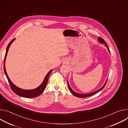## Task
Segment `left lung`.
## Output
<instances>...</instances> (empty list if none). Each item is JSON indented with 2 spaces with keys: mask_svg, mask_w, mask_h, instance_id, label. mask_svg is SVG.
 Wrapping results in <instances>:
<instances>
[{
  "mask_svg": "<svg viewBox=\"0 0 128 128\" xmlns=\"http://www.w3.org/2000/svg\"><path fill=\"white\" fill-rule=\"evenodd\" d=\"M98 42H101V43H103V44H105V46L107 47V49H108V51L109 52V53H110V50H109V48H108V46H107V42L102 38H101V37H98ZM107 80H106V82L105 83V84H104V86L100 88V89H99L98 90H96V92H92V93H90V94H78V93H77V92H75L72 88H71L70 87V85H69V84H68V88H69V90H70V92H71L73 95H74L75 96H77V97H78V98H86V97H88V96H92V95H94V94H96V93H98V92H99L100 91H101L102 90H103V88H104L105 87V86H106V83H107Z\"/></svg>",
  "mask_w": 128,
  "mask_h": 128,
  "instance_id": "left-lung-1",
  "label": "left lung"
}]
</instances>
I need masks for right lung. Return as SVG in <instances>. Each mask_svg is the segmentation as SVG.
<instances>
[{"label": "right lung", "instance_id": "right-lung-1", "mask_svg": "<svg viewBox=\"0 0 128 128\" xmlns=\"http://www.w3.org/2000/svg\"><path fill=\"white\" fill-rule=\"evenodd\" d=\"M15 40V38L12 39L10 42V43L8 44L7 48H6V55H5V57H4V73L6 76V78L8 80V83L10 85V88L12 89V90L15 92L16 94L20 96H22V97H24V98H34V97H36L38 96H40L41 94H42V92H44V90H45L47 83L48 82V79H49V75L51 73V72L53 70H50V71L48 72V73L46 75L44 80L42 83V84L40 85V86L38 87L37 88H35V89H33V90H23V89H21L20 88H19L18 87L16 86L15 85H14L12 82L10 81V79L9 77H8L6 72V67H5V62H6V57L7 55V53L8 52V50L9 49V47L10 46V45L12 44V42H14V40Z\"/></svg>", "mask_w": 128, "mask_h": 128}]
</instances>
